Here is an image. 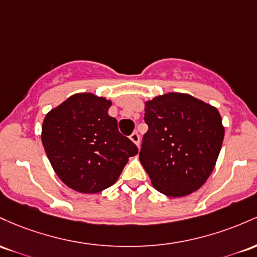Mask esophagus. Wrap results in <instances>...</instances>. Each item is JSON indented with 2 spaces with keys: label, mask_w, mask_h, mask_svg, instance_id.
<instances>
[{
  "label": "esophagus",
  "mask_w": 257,
  "mask_h": 257,
  "mask_svg": "<svg viewBox=\"0 0 257 257\" xmlns=\"http://www.w3.org/2000/svg\"><path fill=\"white\" fill-rule=\"evenodd\" d=\"M130 140L136 144V146H140V135H138V132H134V134L130 136Z\"/></svg>",
  "instance_id": "1"
}]
</instances>
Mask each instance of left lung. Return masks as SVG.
Listing matches in <instances>:
<instances>
[{"mask_svg":"<svg viewBox=\"0 0 257 257\" xmlns=\"http://www.w3.org/2000/svg\"><path fill=\"white\" fill-rule=\"evenodd\" d=\"M140 160L153 186L167 197L198 191L211 175L224 128L218 110L184 93H167L146 103Z\"/></svg>","mask_w":257,"mask_h":257,"instance_id":"left-lung-1","label":"left lung"}]
</instances>
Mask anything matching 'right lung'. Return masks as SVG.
<instances>
[{
    "mask_svg": "<svg viewBox=\"0 0 257 257\" xmlns=\"http://www.w3.org/2000/svg\"><path fill=\"white\" fill-rule=\"evenodd\" d=\"M110 100L79 93L46 115L42 144L56 174L66 186L86 194L113 186L137 146L121 135L108 114Z\"/></svg>",
    "mask_w": 257,
    "mask_h": 257,
    "instance_id": "obj_1",
    "label": "right lung"
}]
</instances>
